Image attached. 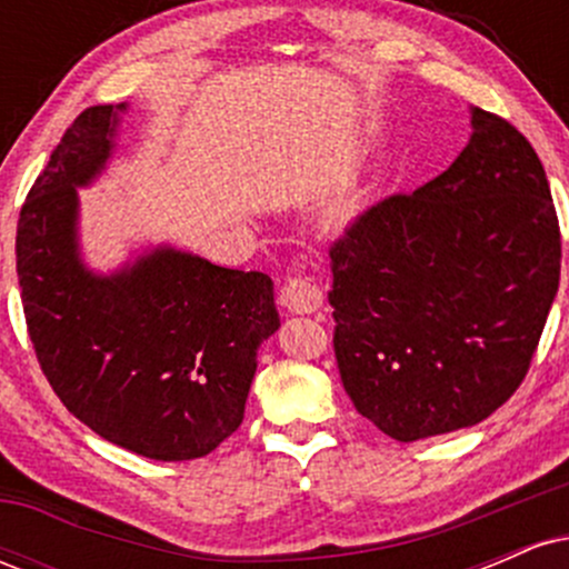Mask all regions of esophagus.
<instances>
[{"label":"esophagus","mask_w":569,"mask_h":569,"mask_svg":"<svg viewBox=\"0 0 569 569\" xmlns=\"http://www.w3.org/2000/svg\"><path fill=\"white\" fill-rule=\"evenodd\" d=\"M280 305H283L286 310L297 312V316H310V312L321 310L323 289L316 280L293 276L286 280L283 289H280Z\"/></svg>","instance_id":"34e87169"}]
</instances>
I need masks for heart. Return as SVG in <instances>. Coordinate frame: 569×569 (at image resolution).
Wrapping results in <instances>:
<instances>
[{"mask_svg":"<svg viewBox=\"0 0 569 569\" xmlns=\"http://www.w3.org/2000/svg\"><path fill=\"white\" fill-rule=\"evenodd\" d=\"M363 208H367V194H363V189L352 181V184H345L339 189L335 200L329 202L326 219H329V224H335L342 230V227H350L352 221L361 217Z\"/></svg>","mask_w":569,"mask_h":569,"instance_id":"obj_1","label":"heart"}]
</instances>
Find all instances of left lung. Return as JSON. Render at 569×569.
I'll list each match as a JSON object with an SVG mask.
<instances>
[{
    "label": "left lung",
    "instance_id": "obj_1",
    "mask_svg": "<svg viewBox=\"0 0 569 569\" xmlns=\"http://www.w3.org/2000/svg\"><path fill=\"white\" fill-rule=\"evenodd\" d=\"M457 160L331 246L335 356L358 415L396 441L487 420L525 380L559 289L557 208L532 143L473 109Z\"/></svg>",
    "mask_w": 569,
    "mask_h": 569
}]
</instances>
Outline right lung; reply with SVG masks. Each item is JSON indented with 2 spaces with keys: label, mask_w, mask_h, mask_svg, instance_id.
<instances>
[{
  "label": "right lung",
  "mask_w": 569,
  "mask_h": 569,
  "mask_svg": "<svg viewBox=\"0 0 569 569\" xmlns=\"http://www.w3.org/2000/svg\"><path fill=\"white\" fill-rule=\"evenodd\" d=\"M126 103L67 128L18 217L26 326L56 396L101 439L194 460L243 422L257 348L280 318L272 280L160 246L112 276L82 264L77 187L112 158Z\"/></svg>",
  "instance_id": "add662e5"
}]
</instances>
